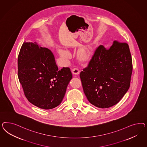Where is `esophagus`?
<instances>
[{"label":"esophagus","instance_id":"1","mask_svg":"<svg viewBox=\"0 0 147 147\" xmlns=\"http://www.w3.org/2000/svg\"><path fill=\"white\" fill-rule=\"evenodd\" d=\"M72 73L75 75H78L80 73V70L78 68H74L72 70Z\"/></svg>","mask_w":147,"mask_h":147}]
</instances>
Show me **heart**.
Here are the masks:
<instances>
[{"label": "heart", "mask_w": 147, "mask_h": 147, "mask_svg": "<svg viewBox=\"0 0 147 147\" xmlns=\"http://www.w3.org/2000/svg\"><path fill=\"white\" fill-rule=\"evenodd\" d=\"M91 49L89 47H84L80 49L78 52V57L81 60L85 61L89 59ZM59 53L63 58L68 59L70 57V54L64 49H59Z\"/></svg>", "instance_id": "heart-1"}]
</instances>
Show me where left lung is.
Returning <instances> with one entry per match:
<instances>
[{"instance_id":"obj_1","label":"left lung","mask_w":147,"mask_h":147,"mask_svg":"<svg viewBox=\"0 0 147 147\" xmlns=\"http://www.w3.org/2000/svg\"><path fill=\"white\" fill-rule=\"evenodd\" d=\"M132 71L128 44L115 40L108 49L100 45L87 66L80 72L84 92L89 102L100 108L117 103L129 88Z\"/></svg>"}]
</instances>
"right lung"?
<instances>
[{"mask_svg": "<svg viewBox=\"0 0 147 147\" xmlns=\"http://www.w3.org/2000/svg\"><path fill=\"white\" fill-rule=\"evenodd\" d=\"M18 76L28 101L44 109L61 103L72 78L69 67L58 69L49 49L25 42L18 55Z\"/></svg>", "mask_w": 147, "mask_h": 147, "instance_id": "1", "label": "right lung"}]
</instances>
